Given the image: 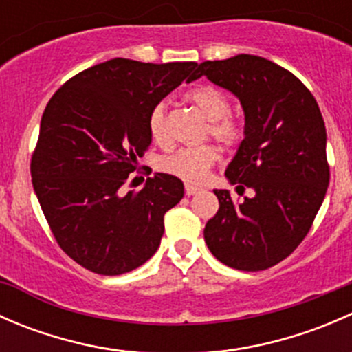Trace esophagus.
<instances>
[{
  "mask_svg": "<svg viewBox=\"0 0 352 352\" xmlns=\"http://www.w3.org/2000/svg\"><path fill=\"white\" fill-rule=\"evenodd\" d=\"M201 187H197V186H192V184H187L186 186V194L187 196H196L197 192H201Z\"/></svg>",
  "mask_w": 352,
  "mask_h": 352,
  "instance_id": "obj_1",
  "label": "esophagus"
}]
</instances>
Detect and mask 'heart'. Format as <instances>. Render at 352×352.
I'll return each instance as SVG.
<instances>
[{"mask_svg":"<svg viewBox=\"0 0 352 352\" xmlns=\"http://www.w3.org/2000/svg\"><path fill=\"white\" fill-rule=\"evenodd\" d=\"M187 102L192 104L201 116L208 120L209 136L214 138L225 146H235L242 141L243 127L240 120L230 116V98L221 90L209 85L196 87L187 94ZM148 131L155 143L165 144L168 141L165 126V107L163 104L155 105L148 117ZM218 160V153L212 146L202 144L196 148H180L173 153L163 156L160 160V168L165 173L197 184L208 175L212 163Z\"/></svg>","mask_w":352,"mask_h":352,"instance_id":"1","label":"heart"}]
</instances>
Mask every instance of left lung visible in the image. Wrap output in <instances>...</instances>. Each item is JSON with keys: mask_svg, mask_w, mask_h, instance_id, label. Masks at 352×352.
I'll list each match as a JSON object with an SVG mask.
<instances>
[{"mask_svg": "<svg viewBox=\"0 0 352 352\" xmlns=\"http://www.w3.org/2000/svg\"><path fill=\"white\" fill-rule=\"evenodd\" d=\"M208 76L232 91L243 109V140L226 179L254 190L240 204L214 189L219 209L204 240L219 262L264 271L293 254L329 187L327 133L317 100L293 73L258 56L204 61L192 80Z\"/></svg>", "mask_w": 352, "mask_h": 352, "instance_id": "1", "label": "left lung"}]
</instances>
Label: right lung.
I'll return each instance as SVG.
<instances>
[{
    "label": "right lung",
    "mask_w": 352,
    "mask_h": 352,
    "mask_svg": "<svg viewBox=\"0 0 352 352\" xmlns=\"http://www.w3.org/2000/svg\"><path fill=\"white\" fill-rule=\"evenodd\" d=\"M196 66L116 58L78 73L49 100L32 184L59 247L88 271L124 274L158 250L182 180L155 173L140 192L122 196L120 187L151 144L150 112Z\"/></svg>",
    "instance_id": "add662e5"
}]
</instances>
